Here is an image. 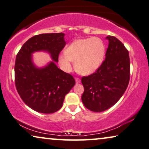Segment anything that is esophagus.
Here are the masks:
<instances>
[{
  "label": "esophagus",
  "instance_id": "esophagus-1",
  "mask_svg": "<svg viewBox=\"0 0 149 149\" xmlns=\"http://www.w3.org/2000/svg\"><path fill=\"white\" fill-rule=\"evenodd\" d=\"M75 80H76V82L77 83V84H78V83H80V82H81V80L79 78H75Z\"/></svg>",
  "mask_w": 149,
  "mask_h": 149
}]
</instances>
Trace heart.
Returning a JSON list of instances; mask_svg holds the SVG:
<instances>
[{
  "instance_id": "1",
  "label": "heart",
  "mask_w": 149,
  "mask_h": 149,
  "mask_svg": "<svg viewBox=\"0 0 149 149\" xmlns=\"http://www.w3.org/2000/svg\"><path fill=\"white\" fill-rule=\"evenodd\" d=\"M105 52L104 41L99 37L79 39L71 43L65 49V53L58 56V62L64 70L69 71L73 61L79 73L89 75L102 65Z\"/></svg>"
}]
</instances>
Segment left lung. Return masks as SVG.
I'll list each match as a JSON object with an SVG mask.
<instances>
[{"label": "left lung", "instance_id": "8db88e82", "mask_svg": "<svg viewBox=\"0 0 149 149\" xmlns=\"http://www.w3.org/2000/svg\"><path fill=\"white\" fill-rule=\"evenodd\" d=\"M109 41L105 59L93 74L82 78L84 93L82 101L93 112H100L114 106L124 94L130 78L129 52L117 38Z\"/></svg>", "mask_w": 149, "mask_h": 149}]
</instances>
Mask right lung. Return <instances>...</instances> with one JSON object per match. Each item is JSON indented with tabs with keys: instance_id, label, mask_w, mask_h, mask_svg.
I'll list each match as a JSON object with an SVG mask.
<instances>
[{
	"instance_id": "1",
	"label": "right lung",
	"mask_w": 149,
	"mask_h": 149,
	"mask_svg": "<svg viewBox=\"0 0 149 149\" xmlns=\"http://www.w3.org/2000/svg\"><path fill=\"white\" fill-rule=\"evenodd\" d=\"M65 34L46 33L30 38L17 53L15 64V83L23 102L31 109L43 114L60 110L65 95L76 82L69 73L56 66L58 55L66 45ZM45 51L53 61L39 68L32 62L31 54Z\"/></svg>"
}]
</instances>
